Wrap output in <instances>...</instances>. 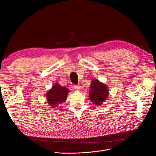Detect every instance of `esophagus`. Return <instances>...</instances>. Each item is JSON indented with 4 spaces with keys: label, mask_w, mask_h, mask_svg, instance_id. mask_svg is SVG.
Instances as JSON below:
<instances>
[{
    "label": "esophagus",
    "mask_w": 156,
    "mask_h": 156,
    "mask_svg": "<svg viewBox=\"0 0 156 156\" xmlns=\"http://www.w3.org/2000/svg\"><path fill=\"white\" fill-rule=\"evenodd\" d=\"M74 88H75L78 91H79L80 90V85H74Z\"/></svg>",
    "instance_id": "34e87169"
}]
</instances>
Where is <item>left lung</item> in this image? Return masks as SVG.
I'll use <instances>...</instances> for the list:
<instances>
[{
  "instance_id": "8db88e82",
  "label": "left lung",
  "mask_w": 156,
  "mask_h": 156,
  "mask_svg": "<svg viewBox=\"0 0 156 156\" xmlns=\"http://www.w3.org/2000/svg\"><path fill=\"white\" fill-rule=\"evenodd\" d=\"M90 88V99L96 105H100L108 98L109 94L108 87L99 80H92Z\"/></svg>"
}]
</instances>
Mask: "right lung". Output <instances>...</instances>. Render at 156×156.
Returning <instances> with one entry per match:
<instances>
[{"label": "right lung", "instance_id": "1", "mask_svg": "<svg viewBox=\"0 0 156 156\" xmlns=\"http://www.w3.org/2000/svg\"><path fill=\"white\" fill-rule=\"evenodd\" d=\"M68 92L69 90L67 88L62 87L57 83L54 84L46 95L48 104H50L51 107L59 108V105L65 102L66 100Z\"/></svg>", "mask_w": 156, "mask_h": 156}]
</instances>
